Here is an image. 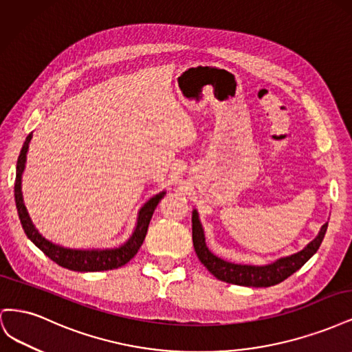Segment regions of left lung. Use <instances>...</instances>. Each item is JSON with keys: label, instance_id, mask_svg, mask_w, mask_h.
Returning a JSON list of instances; mask_svg holds the SVG:
<instances>
[{"label": "left lung", "instance_id": "obj_1", "mask_svg": "<svg viewBox=\"0 0 352 352\" xmlns=\"http://www.w3.org/2000/svg\"><path fill=\"white\" fill-rule=\"evenodd\" d=\"M327 230V223L322 226L318 235L307 245L300 252L287 255L279 260L273 261L267 265H247V264H235L229 263L216 257L206 245L204 230H202L201 221L197 210L192 211V241L194 248L198 255L199 261L206 265L207 270L217 278L219 280L241 285V286H254V287H267L278 285L285 279L289 278L296 270H300L302 265L310 260L317 252L318 247L324 238Z\"/></svg>", "mask_w": 352, "mask_h": 352}]
</instances>
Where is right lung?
I'll use <instances>...</instances> for the list:
<instances>
[{
  "label": "right lung",
  "instance_id": "1",
  "mask_svg": "<svg viewBox=\"0 0 352 352\" xmlns=\"http://www.w3.org/2000/svg\"><path fill=\"white\" fill-rule=\"evenodd\" d=\"M32 140V133L28 135L26 141L22 146V151L17 158V167H16V184H14V199H16V208L19 212L20 223L26 233V236L34 242L36 247L44 252L48 258H51L58 265L73 272H104V270H113L119 269L124 265L127 261H131L145 239L148 225L154 214V210L158 206L160 199L164 197V190L157 195H154L150 201H146L144 207L138 212V221L136 228L132 233V236L127 239L122 247L113 248V250H72L60 247L45 239L41 233L35 229L34 223H32L28 210L23 202L22 195V175L26 164V154L29 150V142Z\"/></svg>",
  "mask_w": 352,
  "mask_h": 352
}]
</instances>
